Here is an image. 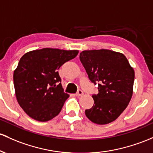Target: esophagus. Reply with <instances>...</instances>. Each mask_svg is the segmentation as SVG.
I'll return each mask as SVG.
<instances>
[{"label":"esophagus","instance_id":"esophagus-1","mask_svg":"<svg viewBox=\"0 0 153 153\" xmlns=\"http://www.w3.org/2000/svg\"><path fill=\"white\" fill-rule=\"evenodd\" d=\"M83 94V91L82 90H78V91H77V93L75 94V95L77 96V97H80V96H82Z\"/></svg>","mask_w":153,"mask_h":153}]
</instances>
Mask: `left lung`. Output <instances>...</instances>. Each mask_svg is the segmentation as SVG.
Returning <instances> with one entry per match:
<instances>
[{"mask_svg": "<svg viewBox=\"0 0 153 153\" xmlns=\"http://www.w3.org/2000/svg\"><path fill=\"white\" fill-rule=\"evenodd\" d=\"M88 78L97 85L93 107L85 110L93 123L104 125L116 120L128 106L133 94L134 71L123 53L111 50H91L80 53Z\"/></svg>", "mask_w": 153, "mask_h": 153, "instance_id": "left-lung-1", "label": "left lung"}]
</instances>
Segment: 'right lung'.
<instances>
[{
    "label": "right lung",
    "mask_w": 153,
    "mask_h": 153,
    "mask_svg": "<svg viewBox=\"0 0 153 153\" xmlns=\"http://www.w3.org/2000/svg\"><path fill=\"white\" fill-rule=\"evenodd\" d=\"M78 53V50L45 48L22 56L14 73L15 94L30 117L45 122L59 113L69 94L64 91L58 70Z\"/></svg>",
    "instance_id": "right-lung-1"
}]
</instances>
